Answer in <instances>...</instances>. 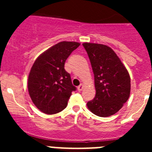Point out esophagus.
<instances>
[{
  "instance_id": "34e87169",
  "label": "esophagus",
  "mask_w": 152,
  "mask_h": 152,
  "mask_svg": "<svg viewBox=\"0 0 152 152\" xmlns=\"http://www.w3.org/2000/svg\"><path fill=\"white\" fill-rule=\"evenodd\" d=\"M77 89H78V90H79V91H82V90L84 89V85H82V84H81V85L77 87Z\"/></svg>"
}]
</instances>
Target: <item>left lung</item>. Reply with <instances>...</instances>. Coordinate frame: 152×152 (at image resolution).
Returning <instances> with one entry per match:
<instances>
[{"mask_svg":"<svg viewBox=\"0 0 152 152\" xmlns=\"http://www.w3.org/2000/svg\"><path fill=\"white\" fill-rule=\"evenodd\" d=\"M94 73L96 96L87 102L89 110L99 117L118 112L130 95V76L114 50L102 44H82Z\"/></svg>","mask_w":152,"mask_h":152,"instance_id":"8db88e82","label":"left lung"}]
</instances>
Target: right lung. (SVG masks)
Instances as JSON below:
<instances>
[{
    "instance_id": "obj_1",
    "label": "right lung",
    "mask_w": 152,
    "mask_h": 152,
    "mask_svg": "<svg viewBox=\"0 0 152 152\" xmlns=\"http://www.w3.org/2000/svg\"><path fill=\"white\" fill-rule=\"evenodd\" d=\"M79 45L76 42H60L35 60L28 75V89L33 103L42 113L52 115L62 111L76 90L65 63Z\"/></svg>"
}]
</instances>
